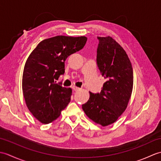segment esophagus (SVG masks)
Listing matches in <instances>:
<instances>
[{
    "mask_svg": "<svg viewBox=\"0 0 161 161\" xmlns=\"http://www.w3.org/2000/svg\"><path fill=\"white\" fill-rule=\"evenodd\" d=\"M78 91H80V88H77V87H73V93H75V92H77Z\"/></svg>",
    "mask_w": 161,
    "mask_h": 161,
    "instance_id": "esophagus-1",
    "label": "esophagus"
}]
</instances>
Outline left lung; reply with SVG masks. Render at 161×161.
Here are the masks:
<instances>
[{
    "instance_id": "left-lung-1",
    "label": "left lung",
    "mask_w": 161,
    "mask_h": 161,
    "mask_svg": "<svg viewBox=\"0 0 161 161\" xmlns=\"http://www.w3.org/2000/svg\"><path fill=\"white\" fill-rule=\"evenodd\" d=\"M97 64L106 81L100 93H90L82 105L86 115L103 126L115 122L127 107L133 84V68L125 50L111 36H97Z\"/></svg>"
}]
</instances>
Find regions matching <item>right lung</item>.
Returning <instances> with one entry per match:
<instances>
[{
  "instance_id": "obj_1",
  "label": "right lung",
  "mask_w": 161,
  "mask_h": 161,
  "mask_svg": "<svg viewBox=\"0 0 161 161\" xmlns=\"http://www.w3.org/2000/svg\"><path fill=\"white\" fill-rule=\"evenodd\" d=\"M86 41V36L51 37L41 42L27 59L23 96L29 111L43 124L55 120L70 102L71 88L58 80L65 73L67 57L82 49Z\"/></svg>"
}]
</instances>
